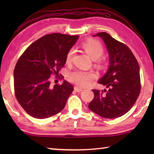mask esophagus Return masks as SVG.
Wrapping results in <instances>:
<instances>
[{"mask_svg":"<svg viewBox=\"0 0 154 154\" xmlns=\"http://www.w3.org/2000/svg\"><path fill=\"white\" fill-rule=\"evenodd\" d=\"M74 90H75V91H76L77 92H82V91H83L82 88H80L77 87V86H75L74 88Z\"/></svg>","mask_w":154,"mask_h":154,"instance_id":"obj_1","label":"esophagus"}]
</instances>
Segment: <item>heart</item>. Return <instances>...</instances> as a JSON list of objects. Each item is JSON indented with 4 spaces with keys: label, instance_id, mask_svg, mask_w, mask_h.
I'll use <instances>...</instances> for the list:
<instances>
[{
    "label": "heart",
    "instance_id": "heart-1",
    "mask_svg": "<svg viewBox=\"0 0 154 154\" xmlns=\"http://www.w3.org/2000/svg\"><path fill=\"white\" fill-rule=\"evenodd\" d=\"M83 48L94 60H96L100 58L104 52L103 45L97 41L89 40L83 43ZM74 49H71L68 52L66 57V63H71L74 54ZM96 77V75L92 72H87L83 70H77L70 72L68 75V79L75 84L79 87H85L89 85L93 79Z\"/></svg>",
    "mask_w": 154,
    "mask_h": 154
}]
</instances>
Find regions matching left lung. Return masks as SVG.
<instances>
[{"instance_id":"obj_1","label":"left lung","mask_w":154,"mask_h":154,"mask_svg":"<svg viewBox=\"0 0 154 154\" xmlns=\"http://www.w3.org/2000/svg\"><path fill=\"white\" fill-rule=\"evenodd\" d=\"M103 40L109 54V65L98 83L107 89L92 90L94 97L88 107L103 118H119L136 102L140 92V69L137 59L128 47L106 32L93 36Z\"/></svg>"}]
</instances>
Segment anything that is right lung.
Here are the masks:
<instances>
[{
    "mask_svg": "<svg viewBox=\"0 0 154 154\" xmlns=\"http://www.w3.org/2000/svg\"><path fill=\"white\" fill-rule=\"evenodd\" d=\"M79 38L60 33L45 35L26 49L14 72L16 98L30 116L45 119L60 112L73 91L64 80L61 85H51L52 74L66 63V54Z\"/></svg>",
    "mask_w": 154,
    "mask_h": 154,
    "instance_id": "1",
    "label": "right lung"
}]
</instances>
